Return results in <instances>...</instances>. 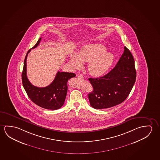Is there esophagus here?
<instances>
[{"label":"esophagus","instance_id":"34e87169","mask_svg":"<svg viewBox=\"0 0 160 160\" xmlns=\"http://www.w3.org/2000/svg\"><path fill=\"white\" fill-rule=\"evenodd\" d=\"M78 78H79L83 79V76L82 75H81V74H79V75L78 76Z\"/></svg>","mask_w":160,"mask_h":160}]
</instances>
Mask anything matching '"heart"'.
Masks as SVG:
<instances>
[{
	"label": "heart",
	"instance_id": "heart-1",
	"mask_svg": "<svg viewBox=\"0 0 160 160\" xmlns=\"http://www.w3.org/2000/svg\"><path fill=\"white\" fill-rule=\"evenodd\" d=\"M101 44H88L82 46L76 56H72L69 64L74 70L83 67V63H88V71L93 77L103 76L111 67L114 61L113 54L107 52Z\"/></svg>",
	"mask_w": 160,
	"mask_h": 160
}]
</instances>
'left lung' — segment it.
<instances>
[{
	"instance_id": "obj_1",
	"label": "left lung",
	"mask_w": 160,
	"mask_h": 160,
	"mask_svg": "<svg viewBox=\"0 0 160 160\" xmlns=\"http://www.w3.org/2000/svg\"><path fill=\"white\" fill-rule=\"evenodd\" d=\"M136 78L134 58L124 47L123 53L108 73L88 79L93 88L88 94L91 106L95 109H105L121 103L128 96Z\"/></svg>"
}]
</instances>
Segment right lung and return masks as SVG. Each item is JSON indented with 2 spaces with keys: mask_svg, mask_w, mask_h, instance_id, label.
I'll use <instances>...</instances> for the list:
<instances>
[{
  "mask_svg": "<svg viewBox=\"0 0 160 160\" xmlns=\"http://www.w3.org/2000/svg\"><path fill=\"white\" fill-rule=\"evenodd\" d=\"M41 38L32 49L39 45ZM31 49L28 51L24 61L22 74L23 87L32 101L43 108L56 110L63 105L67 93V82L69 79L76 76L73 73L58 72L56 77L48 86L39 88L34 86L29 81L27 76V58Z\"/></svg>",
  "mask_w": 160,
  "mask_h": 160,
  "instance_id": "add662e5",
  "label": "right lung"
}]
</instances>
